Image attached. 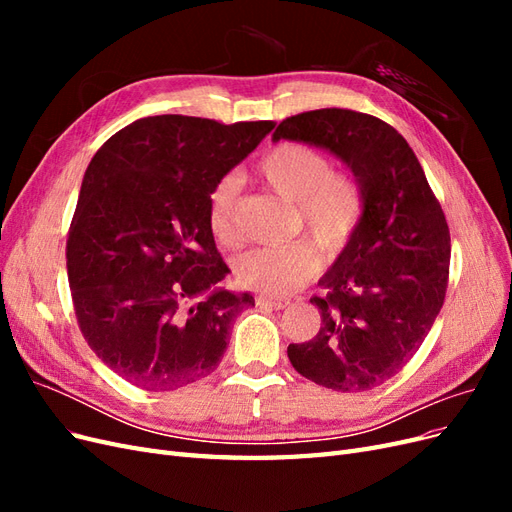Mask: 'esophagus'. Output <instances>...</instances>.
<instances>
[{"mask_svg":"<svg viewBox=\"0 0 512 512\" xmlns=\"http://www.w3.org/2000/svg\"><path fill=\"white\" fill-rule=\"evenodd\" d=\"M256 305L260 307H271V309H284L290 305L288 299H275V297H267V294H258L256 297Z\"/></svg>","mask_w":512,"mask_h":512,"instance_id":"esophagus-1","label":"esophagus"}]
</instances>
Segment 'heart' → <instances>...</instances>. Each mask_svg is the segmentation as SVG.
Masks as SVG:
<instances>
[{"instance_id": "heart-1", "label": "heart", "mask_w": 512, "mask_h": 512, "mask_svg": "<svg viewBox=\"0 0 512 512\" xmlns=\"http://www.w3.org/2000/svg\"><path fill=\"white\" fill-rule=\"evenodd\" d=\"M258 177L292 203V235L303 232L327 258H337L350 245L363 220V192L354 177L333 170L320 149L305 143L275 145L260 158ZM237 205L239 181L226 175L209 194V228L226 245L241 239ZM318 269L316 248L307 241H292L243 254L235 265V280L269 297H282L307 284Z\"/></svg>"}]
</instances>
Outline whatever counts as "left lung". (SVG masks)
<instances>
[{
    "label": "left lung",
    "mask_w": 512,
    "mask_h": 512,
    "mask_svg": "<svg viewBox=\"0 0 512 512\" xmlns=\"http://www.w3.org/2000/svg\"><path fill=\"white\" fill-rule=\"evenodd\" d=\"M290 138L333 151L361 185L363 220L322 277L314 339L288 346L301 376L337 393L391 380L421 348L448 286L451 232L421 162L393 126L350 108L286 117L273 141Z\"/></svg>",
    "instance_id": "1"
}]
</instances>
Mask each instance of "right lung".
Wrapping results in <instances>:
<instances>
[{
  "instance_id": "add662e5",
  "label": "right lung",
  "mask_w": 512,
  "mask_h": 512,
  "mask_svg": "<svg viewBox=\"0 0 512 512\" xmlns=\"http://www.w3.org/2000/svg\"><path fill=\"white\" fill-rule=\"evenodd\" d=\"M275 128L188 115L143 117L91 158L68 230L79 329L98 359L145 391H175L220 365L252 294L228 273L209 228V194Z\"/></svg>"
}]
</instances>
